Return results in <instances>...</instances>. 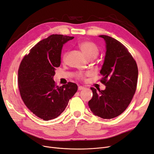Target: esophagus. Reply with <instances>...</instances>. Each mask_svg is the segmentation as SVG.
<instances>
[{
    "instance_id": "obj_1",
    "label": "esophagus",
    "mask_w": 154,
    "mask_h": 154,
    "mask_svg": "<svg viewBox=\"0 0 154 154\" xmlns=\"http://www.w3.org/2000/svg\"><path fill=\"white\" fill-rule=\"evenodd\" d=\"M85 89V88L82 87V86H79V87H78V90H79V91H80V90H83Z\"/></svg>"
}]
</instances>
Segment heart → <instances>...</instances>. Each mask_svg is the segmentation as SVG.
<instances>
[{
  "label": "heart",
  "mask_w": 154,
  "mask_h": 154,
  "mask_svg": "<svg viewBox=\"0 0 154 154\" xmlns=\"http://www.w3.org/2000/svg\"><path fill=\"white\" fill-rule=\"evenodd\" d=\"M79 48L81 49L82 51L84 53V54L88 59H95L99 53V49L95 43L90 41H83L79 42L78 44ZM67 54L68 52H66L63 54V60L65 61L66 60ZM88 75L87 73L79 72L77 75V77L78 79H83L85 76Z\"/></svg>",
  "instance_id": "b5f03b06"
}]
</instances>
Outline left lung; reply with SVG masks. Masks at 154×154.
<instances>
[{
	"mask_svg": "<svg viewBox=\"0 0 154 154\" xmlns=\"http://www.w3.org/2000/svg\"><path fill=\"white\" fill-rule=\"evenodd\" d=\"M106 41V54L100 70V82L104 90L93 87V97L88 102L91 111L103 119H112L123 112L136 91L138 70L136 61L120 42L107 35H100Z\"/></svg>",
	"mask_w": 154,
	"mask_h": 154,
	"instance_id": "8db88e82",
	"label": "left lung"
}]
</instances>
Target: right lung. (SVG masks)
Wrapping results in <instances>:
<instances>
[{
  "label": "right lung",
  "instance_id": "add662e5",
  "mask_svg": "<svg viewBox=\"0 0 154 154\" xmlns=\"http://www.w3.org/2000/svg\"><path fill=\"white\" fill-rule=\"evenodd\" d=\"M73 38L51 35L31 48L20 65L17 83L22 100L31 112L44 121L57 118L77 91L75 83L59 87L53 80L60 64L63 44Z\"/></svg>",
  "mask_w": 154,
  "mask_h": 154
}]
</instances>
